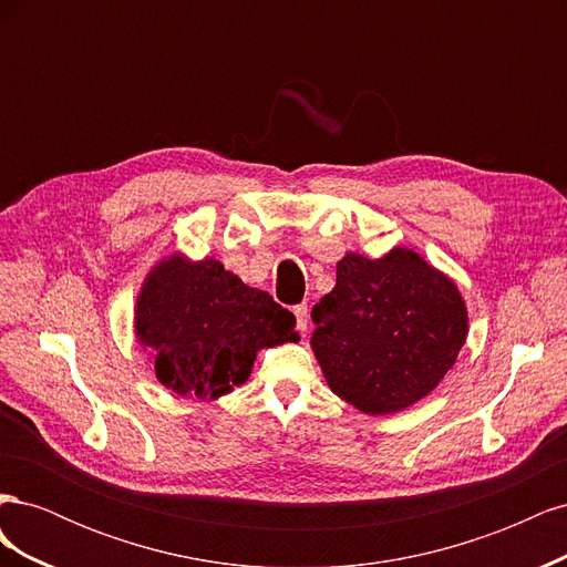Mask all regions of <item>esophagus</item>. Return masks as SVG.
Here are the masks:
<instances>
[{"mask_svg": "<svg viewBox=\"0 0 567 567\" xmlns=\"http://www.w3.org/2000/svg\"><path fill=\"white\" fill-rule=\"evenodd\" d=\"M293 315H296V321H298V331L305 333L307 331V319H310V312H307V305H296L293 307Z\"/></svg>", "mask_w": 567, "mask_h": 567, "instance_id": "1", "label": "esophagus"}]
</instances>
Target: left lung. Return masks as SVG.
<instances>
[{"label": "left lung", "instance_id": "obj_1", "mask_svg": "<svg viewBox=\"0 0 567 567\" xmlns=\"http://www.w3.org/2000/svg\"><path fill=\"white\" fill-rule=\"evenodd\" d=\"M312 321L310 342L326 383L371 416L433 392L468 336L456 284L409 248L379 260L348 252Z\"/></svg>", "mask_w": 567, "mask_h": 567}]
</instances>
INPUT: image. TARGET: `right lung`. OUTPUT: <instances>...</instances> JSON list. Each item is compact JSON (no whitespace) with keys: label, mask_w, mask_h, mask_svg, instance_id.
<instances>
[{"label":"right lung","mask_w":567,"mask_h":567,"mask_svg":"<svg viewBox=\"0 0 567 567\" xmlns=\"http://www.w3.org/2000/svg\"><path fill=\"white\" fill-rule=\"evenodd\" d=\"M134 331L158 381L186 400H217L248 381L257 350L296 342V317L225 265L173 255L146 277Z\"/></svg>","instance_id":"1"}]
</instances>
